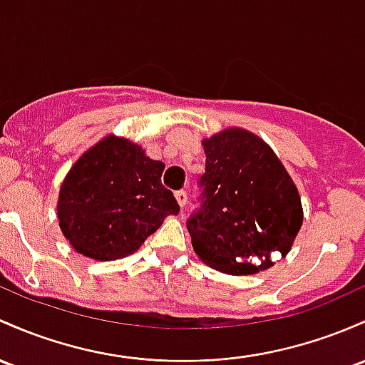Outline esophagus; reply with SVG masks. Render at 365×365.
<instances>
[{
	"label": "esophagus",
	"mask_w": 365,
	"mask_h": 365,
	"mask_svg": "<svg viewBox=\"0 0 365 365\" xmlns=\"http://www.w3.org/2000/svg\"><path fill=\"white\" fill-rule=\"evenodd\" d=\"M175 197H176V201H178L180 207H185V204H187V192L185 190L175 192Z\"/></svg>",
	"instance_id": "1"
}]
</instances>
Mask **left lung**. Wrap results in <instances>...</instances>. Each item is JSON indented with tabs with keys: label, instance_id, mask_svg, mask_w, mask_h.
Segmentation results:
<instances>
[{
	"label": "left lung",
	"instance_id": "left-lung-1",
	"mask_svg": "<svg viewBox=\"0 0 365 365\" xmlns=\"http://www.w3.org/2000/svg\"><path fill=\"white\" fill-rule=\"evenodd\" d=\"M199 207L187 220L195 255L223 274L250 275L286 256L303 222L296 185L262 138L232 128L204 140Z\"/></svg>",
	"mask_w": 365,
	"mask_h": 365
}]
</instances>
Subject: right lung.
Returning a JSON list of instances; mask_svg holds the SVG:
<instances>
[{"mask_svg": "<svg viewBox=\"0 0 365 365\" xmlns=\"http://www.w3.org/2000/svg\"><path fill=\"white\" fill-rule=\"evenodd\" d=\"M164 164L124 138L106 137L71 168L58 195V222L78 253L109 262L135 253L168 215H178L161 183Z\"/></svg>", "mask_w": 365, "mask_h": 365, "instance_id": "right-lung-1", "label": "right lung"}]
</instances>
